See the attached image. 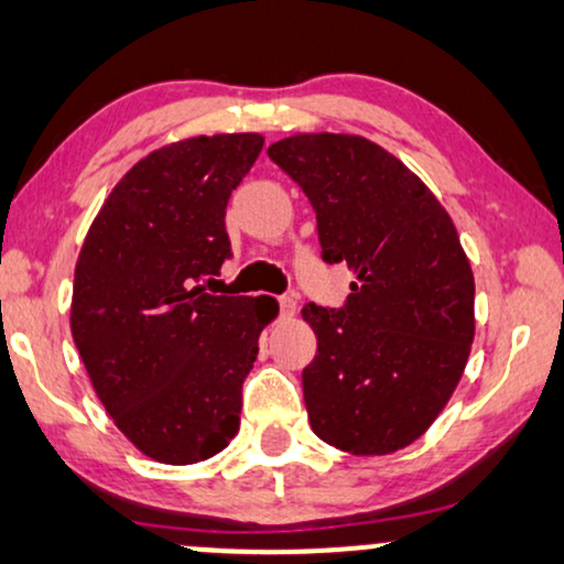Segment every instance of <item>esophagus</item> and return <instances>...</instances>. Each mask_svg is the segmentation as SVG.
<instances>
[{"label":"esophagus","instance_id":"esophagus-1","mask_svg":"<svg viewBox=\"0 0 564 564\" xmlns=\"http://www.w3.org/2000/svg\"><path fill=\"white\" fill-rule=\"evenodd\" d=\"M278 302H281V315L283 317H294L296 315V299L294 296H281Z\"/></svg>","mask_w":564,"mask_h":564}]
</instances>
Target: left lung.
Masks as SVG:
<instances>
[{
  "instance_id": "left-lung-1",
  "label": "left lung",
  "mask_w": 564,
  "mask_h": 564,
  "mask_svg": "<svg viewBox=\"0 0 564 564\" xmlns=\"http://www.w3.org/2000/svg\"><path fill=\"white\" fill-rule=\"evenodd\" d=\"M268 155L310 197L323 260L356 275L344 310L302 306L317 335L302 372L312 432L351 455L403 451L451 401L474 344V270L453 218L361 134L296 132Z\"/></svg>"
}]
</instances>
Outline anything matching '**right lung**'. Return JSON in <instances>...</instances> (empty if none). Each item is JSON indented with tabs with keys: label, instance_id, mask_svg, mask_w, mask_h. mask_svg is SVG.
Returning <instances> with one entry per match:
<instances>
[{
	"label": "right lung",
	"instance_id": "add662e5",
	"mask_svg": "<svg viewBox=\"0 0 564 564\" xmlns=\"http://www.w3.org/2000/svg\"><path fill=\"white\" fill-rule=\"evenodd\" d=\"M262 145L258 132H226L148 153L77 254L69 327L85 372L117 430L169 466L229 447L260 333L278 315L270 296L197 286L231 254L226 205Z\"/></svg>",
	"mask_w": 564,
	"mask_h": 564
}]
</instances>
